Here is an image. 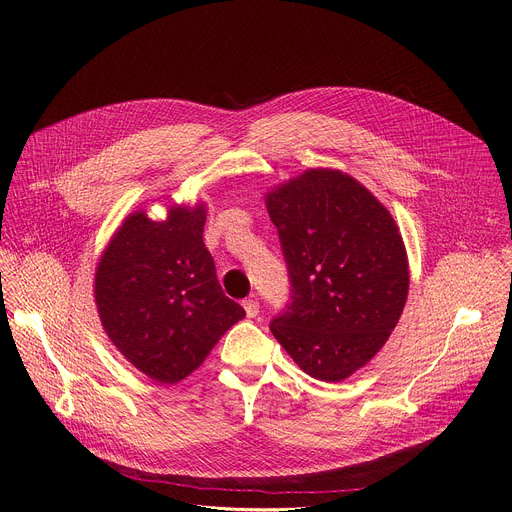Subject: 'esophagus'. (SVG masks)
I'll return each instance as SVG.
<instances>
[{
    "label": "esophagus",
    "mask_w": 512,
    "mask_h": 512,
    "mask_svg": "<svg viewBox=\"0 0 512 512\" xmlns=\"http://www.w3.org/2000/svg\"><path fill=\"white\" fill-rule=\"evenodd\" d=\"M243 308H245V312H247V316L249 318H255L257 314H259V302L257 300H243Z\"/></svg>",
    "instance_id": "esophagus-1"
}]
</instances>
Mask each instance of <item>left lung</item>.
<instances>
[{
    "instance_id": "1",
    "label": "left lung",
    "mask_w": 512,
    "mask_h": 512,
    "mask_svg": "<svg viewBox=\"0 0 512 512\" xmlns=\"http://www.w3.org/2000/svg\"><path fill=\"white\" fill-rule=\"evenodd\" d=\"M289 302L269 330L314 379L338 383L367 364L403 312L409 271L387 208L354 178L310 170L267 194Z\"/></svg>"
}]
</instances>
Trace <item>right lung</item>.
<instances>
[{
  "label": "right lung",
  "mask_w": 512,
  "mask_h": 512,
  "mask_svg": "<svg viewBox=\"0 0 512 512\" xmlns=\"http://www.w3.org/2000/svg\"><path fill=\"white\" fill-rule=\"evenodd\" d=\"M202 206L170 208L156 223L131 214L105 249L95 275L103 328L150 379L172 385L198 369L243 306L227 298L204 247Z\"/></svg>",
  "instance_id": "1"
}]
</instances>
